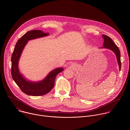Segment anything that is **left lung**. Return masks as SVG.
I'll use <instances>...</instances> for the list:
<instances>
[{
  "mask_svg": "<svg viewBox=\"0 0 130 130\" xmlns=\"http://www.w3.org/2000/svg\"><path fill=\"white\" fill-rule=\"evenodd\" d=\"M102 37L104 39L103 46L101 47V48H106L111 50L116 55L117 60L118 62V64L119 65V70H121V62L120 59V52L117 47V46L115 45L112 40L106 35H103Z\"/></svg>",
  "mask_w": 130,
  "mask_h": 130,
  "instance_id": "8db88e82",
  "label": "left lung"
}]
</instances>
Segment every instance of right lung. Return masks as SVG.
Wrapping results in <instances>:
<instances>
[{
    "mask_svg": "<svg viewBox=\"0 0 130 130\" xmlns=\"http://www.w3.org/2000/svg\"><path fill=\"white\" fill-rule=\"evenodd\" d=\"M50 33H45L40 30L28 31L16 43L11 57V75L13 80L25 94L33 96L44 95L53 88L55 79L58 74L63 71V68H58L52 71L42 80L32 82L27 80L20 73L19 69V61L28 41L49 35Z\"/></svg>",
    "mask_w": 130,
    "mask_h": 130,
    "instance_id": "obj_1",
    "label": "right lung"
}]
</instances>
